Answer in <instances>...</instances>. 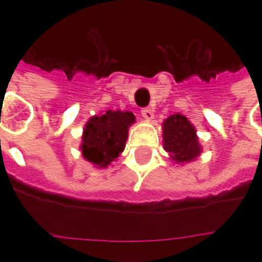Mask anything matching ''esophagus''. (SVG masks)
Segmentation results:
<instances>
[{
    "label": "esophagus",
    "instance_id": "34e87169",
    "mask_svg": "<svg viewBox=\"0 0 262 262\" xmlns=\"http://www.w3.org/2000/svg\"><path fill=\"white\" fill-rule=\"evenodd\" d=\"M141 114H143L144 118L148 119V121H151V119L154 118V110H152L151 107H145V108H143V110H141Z\"/></svg>",
    "mask_w": 262,
    "mask_h": 262
}]
</instances>
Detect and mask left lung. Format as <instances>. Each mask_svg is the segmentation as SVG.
<instances>
[{
  "mask_svg": "<svg viewBox=\"0 0 262 262\" xmlns=\"http://www.w3.org/2000/svg\"><path fill=\"white\" fill-rule=\"evenodd\" d=\"M163 148L172 163L185 164L194 162L203 152L194 125L182 114H172L162 123Z\"/></svg>",
  "mask_w": 262,
  "mask_h": 262,
  "instance_id": "left-lung-1",
  "label": "left lung"
}]
</instances>
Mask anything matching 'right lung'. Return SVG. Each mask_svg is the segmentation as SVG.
I'll return each mask as SVG.
<instances>
[{
	"label": "right lung",
	"mask_w": 262,
	"mask_h": 262,
	"mask_svg": "<svg viewBox=\"0 0 262 262\" xmlns=\"http://www.w3.org/2000/svg\"><path fill=\"white\" fill-rule=\"evenodd\" d=\"M136 122L132 111L107 110L84 125L81 155L96 168H107L125 149L129 127Z\"/></svg>",
	"instance_id": "1"
}]
</instances>
